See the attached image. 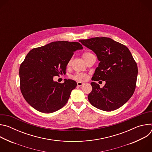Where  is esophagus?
<instances>
[{"instance_id":"obj_1","label":"esophagus","mask_w":152,"mask_h":152,"mask_svg":"<svg viewBox=\"0 0 152 152\" xmlns=\"http://www.w3.org/2000/svg\"><path fill=\"white\" fill-rule=\"evenodd\" d=\"M83 84H84V83H83V82H77V85L78 86H82Z\"/></svg>"}]
</instances>
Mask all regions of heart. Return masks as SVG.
I'll list each match as a JSON object with an SVG mask.
<instances>
[{
    "instance_id": "1",
    "label": "heart",
    "mask_w": 152,
    "mask_h": 152,
    "mask_svg": "<svg viewBox=\"0 0 152 152\" xmlns=\"http://www.w3.org/2000/svg\"><path fill=\"white\" fill-rule=\"evenodd\" d=\"M93 55L90 52H85L83 53L82 56H83V59H85V61H86V60H87L90 56H91ZM70 62H71V59L69 60V61L68 62V65H69L70 64ZM88 77V76L85 73H78L73 76V79L76 80H77V81H85L86 80H87Z\"/></svg>"
}]
</instances>
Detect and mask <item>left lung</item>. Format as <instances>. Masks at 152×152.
Listing matches in <instances>:
<instances>
[{
  "instance_id": "obj_1",
  "label": "left lung",
  "mask_w": 152,
  "mask_h": 152,
  "mask_svg": "<svg viewBox=\"0 0 152 152\" xmlns=\"http://www.w3.org/2000/svg\"><path fill=\"white\" fill-rule=\"evenodd\" d=\"M82 45L93 50L100 61L92 80L106 82L103 88L92 82L90 103L104 111L117 110L133 95L138 67L129 49L110 38L95 37L80 39Z\"/></svg>"
}]
</instances>
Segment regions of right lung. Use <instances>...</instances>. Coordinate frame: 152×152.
<instances>
[{
	"label": "right lung",
	"mask_w": 152,
	"mask_h": 152,
	"mask_svg": "<svg viewBox=\"0 0 152 152\" xmlns=\"http://www.w3.org/2000/svg\"><path fill=\"white\" fill-rule=\"evenodd\" d=\"M83 49L78 42L58 41L32 49L19 69L20 90L26 101L36 110L52 113L67 103L76 82L66 79L62 83L53 77L66 74L74 52Z\"/></svg>",
	"instance_id": "right-lung-1"
}]
</instances>
